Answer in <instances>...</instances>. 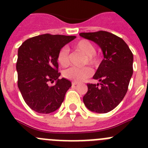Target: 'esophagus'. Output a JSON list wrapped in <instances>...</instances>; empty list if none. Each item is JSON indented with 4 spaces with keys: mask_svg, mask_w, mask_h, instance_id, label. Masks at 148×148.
I'll use <instances>...</instances> for the list:
<instances>
[{
    "mask_svg": "<svg viewBox=\"0 0 148 148\" xmlns=\"http://www.w3.org/2000/svg\"><path fill=\"white\" fill-rule=\"evenodd\" d=\"M78 82H72V84H73V86H75V85H77V84H78Z\"/></svg>",
    "mask_w": 148,
    "mask_h": 148,
    "instance_id": "1",
    "label": "esophagus"
}]
</instances>
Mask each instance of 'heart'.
<instances>
[{"label": "heart", "mask_w": 148, "mask_h": 148, "mask_svg": "<svg viewBox=\"0 0 148 148\" xmlns=\"http://www.w3.org/2000/svg\"><path fill=\"white\" fill-rule=\"evenodd\" d=\"M74 49L80 53L85 58L84 60V64H89L90 66H96L99 65V59L95 55V47L92 42L86 39H82L74 45ZM58 62L63 67H66L70 64V53L66 48H62L58 54ZM92 73L89 67L77 68L71 67L64 70L63 75L67 79L74 82H82L88 78Z\"/></svg>", "instance_id": "1"}]
</instances>
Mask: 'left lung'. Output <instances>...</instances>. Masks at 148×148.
I'll list each match as a JSON object with an SVG mask.
<instances>
[{
    "instance_id": "left-lung-1",
    "label": "left lung",
    "mask_w": 148,
    "mask_h": 148,
    "mask_svg": "<svg viewBox=\"0 0 148 148\" xmlns=\"http://www.w3.org/2000/svg\"><path fill=\"white\" fill-rule=\"evenodd\" d=\"M79 35L97 44L104 55L92 77L99 83L87 84L83 101L90 111L108 113L119 104L127 92L133 72V53L123 39L110 32L99 31Z\"/></svg>"
}]
</instances>
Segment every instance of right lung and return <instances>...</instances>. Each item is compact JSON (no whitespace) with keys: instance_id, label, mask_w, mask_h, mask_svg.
Masks as SVG:
<instances>
[{"instance_id":"1","label":"right lung","mask_w":148,"mask_h":148,"mask_svg":"<svg viewBox=\"0 0 148 148\" xmlns=\"http://www.w3.org/2000/svg\"><path fill=\"white\" fill-rule=\"evenodd\" d=\"M75 36L44 34L30 38L18 48V86L27 105L43 114L58 110L64 101L70 81L58 77V54ZM56 82L50 87L49 82Z\"/></svg>"}]
</instances>
